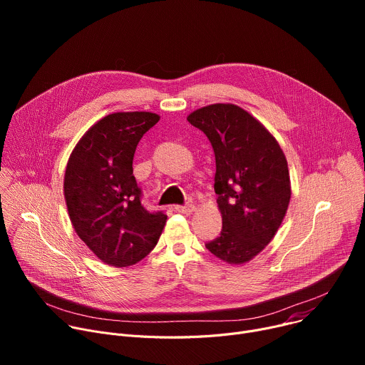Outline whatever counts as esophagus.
Masks as SVG:
<instances>
[{"instance_id":"1","label":"esophagus","mask_w":365,"mask_h":365,"mask_svg":"<svg viewBox=\"0 0 365 365\" xmlns=\"http://www.w3.org/2000/svg\"><path fill=\"white\" fill-rule=\"evenodd\" d=\"M175 210L180 214H192L195 211V205H185V206L178 205V206H175Z\"/></svg>"}]
</instances>
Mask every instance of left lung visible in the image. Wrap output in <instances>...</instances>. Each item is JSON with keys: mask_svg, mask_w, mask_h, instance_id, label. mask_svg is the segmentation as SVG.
<instances>
[{"mask_svg": "<svg viewBox=\"0 0 365 365\" xmlns=\"http://www.w3.org/2000/svg\"><path fill=\"white\" fill-rule=\"evenodd\" d=\"M187 121L210 138L217 160L221 237L206 248L224 263L245 264L279 231L292 197L286 155L274 135L244 108L211 103Z\"/></svg>", "mask_w": 365, "mask_h": 365, "instance_id": "obj_1", "label": "left lung"}]
</instances>
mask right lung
<instances>
[{
    "label": "right lung",
    "instance_id": "obj_1",
    "mask_svg": "<svg viewBox=\"0 0 365 365\" xmlns=\"http://www.w3.org/2000/svg\"><path fill=\"white\" fill-rule=\"evenodd\" d=\"M159 120L147 111L110 114L89 127L69 155L63 193L72 227L113 267L141 262L168 221L162 212L144 210L133 175L137 144Z\"/></svg>",
    "mask_w": 365,
    "mask_h": 365
}]
</instances>
